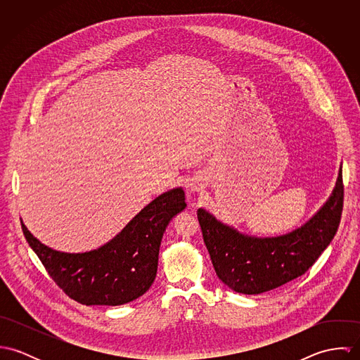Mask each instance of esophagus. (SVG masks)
Wrapping results in <instances>:
<instances>
[{
	"mask_svg": "<svg viewBox=\"0 0 360 360\" xmlns=\"http://www.w3.org/2000/svg\"><path fill=\"white\" fill-rule=\"evenodd\" d=\"M200 187L197 184H191V191H198Z\"/></svg>",
	"mask_w": 360,
	"mask_h": 360,
	"instance_id": "esophagus-1",
	"label": "esophagus"
}]
</instances>
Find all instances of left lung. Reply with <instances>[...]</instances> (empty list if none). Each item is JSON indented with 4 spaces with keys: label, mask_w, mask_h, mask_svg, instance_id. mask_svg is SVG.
<instances>
[{
    "label": "left lung",
    "mask_w": 360,
    "mask_h": 360,
    "mask_svg": "<svg viewBox=\"0 0 360 360\" xmlns=\"http://www.w3.org/2000/svg\"><path fill=\"white\" fill-rule=\"evenodd\" d=\"M344 206L342 169L323 207L302 227L280 237L238 233L198 209L204 241L217 277L233 291L257 295L307 273L334 238Z\"/></svg>",
    "instance_id": "obj_1"
}]
</instances>
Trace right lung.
<instances>
[{
	"instance_id": "obj_1",
	"label": "right lung",
	"mask_w": 360,
	"mask_h": 360,
	"mask_svg": "<svg viewBox=\"0 0 360 360\" xmlns=\"http://www.w3.org/2000/svg\"><path fill=\"white\" fill-rule=\"evenodd\" d=\"M183 188H173L146 206L98 250L66 254L49 248L22 223L23 234L55 284L83 305L117 307L146 294L154 283L166 226L186 207Z\"/></svg>"
}]
</instances>
